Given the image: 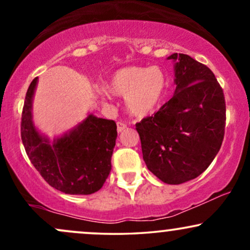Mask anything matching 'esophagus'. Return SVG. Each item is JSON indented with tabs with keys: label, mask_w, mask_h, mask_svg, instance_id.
I'll return each mask as SVG.
<instances>
[{
	"label": "esophagus",
	"mask_w": 250,
	"mask_h": 250,
	"mask_svg": "<svg viewBox=\"0 0 250 250\" xmlns=\"http://www.w3.org/2000/svg\"><path fill=\"white\" fill-rule=\"evenodd\" d=\"M125 128H127V125H125V123L117 122V131H119V133H122Z\"/></svg>",
	"instance_id": "obj_1"
}]
</instances>
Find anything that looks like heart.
Returning <instances> with one entry per match:
<instances>
[{"label": "heart", "instance_id": "b5f03b06", "mask_svg": "<svg viewBox=\"0 0 250 250\" xmlns=\"http://www.w3.org/2000/svg\"><path fill=\"white\" fill-rule=\"evenodd\" d=\"M168 77L159 67H125L111 74L105 83L108 93L125 96V107L137 117L153 114L161 105Z\"/></svg>", "mask_w": 250, "mask_h": 250}]
</instances>
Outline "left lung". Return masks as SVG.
Wrapping results in <instances>:
<instances>
[{
	"instance_id": "1",
	"label": "left lung",
	"mask_w": 250,
	"mask_h": 250,
	"mask_svg": "<svg viewBox=\"0 0 250 250\" xmlns=\"http://www.w3.org/2000/svg\"><path fill=\"white\" fill-rule=\"evenodd\" d=\"M175 61L174 96L154 115L136 123L147 168L162 182L180 185L201 175L225 136L226 101L207 65L186 54Z\"/></svg>"
}]
</instances>
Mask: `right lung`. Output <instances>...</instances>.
Returning <instances> with one entry per match:
<instances>
[{
  "mask_svg": "<svg viewBox=\"0 0 250 250\" xmlns=\"http://www.w3.org/2000/svg\"><path fill=\"white\" fill-rule=\"evenodd\" d=\"M36 84L37 77L25 94L21 121V139L30 162L48 185L62 193L89 195L100 190L111 170L116 123L89 115L50 143L36 130L31 120Z\"/></svg>",
  "mask_w": 250,
  "mask_h": 250,
  "instance_id": "obj_1",
  "label": "right lung"
}]
</instances>
